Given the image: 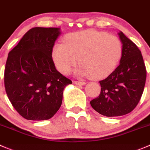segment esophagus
<instances>
[{"mask_svg":"<svg viewBox=\"0 0 150 150\" xmlns=\"http://www.w3.org/2000/svg\"><path fill=\"white\" fill-rule=\"evenodd\" d=\"M73 83L76 85H85L86 83L83 81H74Z\"/></svg>","mask_w":150,"mask_h":150,"instance_id":"esophagus-1","label":"esophagus"}]
</instances>
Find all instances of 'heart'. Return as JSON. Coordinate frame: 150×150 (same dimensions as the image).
Wrapping results in <instances>:
<instances>
[{
  "mask_svg": "<svg viewBox=\"0 0 150 150\" xmlns=\"http://www.w3.org/2000/svg\"><path fill=\"white\" fill-rule=\"evenodd\" d=\"M122 53L123 45L119 37L89 29L65 36L64 44L54 45L52 56L56 68L62 73L69 74L78 58L80 75L100 78L114 70Z\"/></svg>",
  "mask_w": 150,
  "mask_h": 150,
  "instance_id": "1",
  "label": "heart"
}]
</instances>
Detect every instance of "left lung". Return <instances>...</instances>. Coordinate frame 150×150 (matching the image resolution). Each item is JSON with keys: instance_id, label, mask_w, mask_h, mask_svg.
Instances as JSON below:
<instances>
[{"instance_id": "left-lung-1", "label": "left lung", "mask_w": 150, "mask_h": 150, "mask_svg": "<svg viewBox=\"0 0 150 150\" xmlns=\"http://www.w3.org/2000/svg\"><path fill=\"white\" fill-rule=\"evenodd\" d=\"M123 45L120 64L105 79L98 97L90 101L91 107L105 117L129 114L139 103L144 88L146 70L140 50L122 31L119 33Z\"/></svg>"}]
</instances>
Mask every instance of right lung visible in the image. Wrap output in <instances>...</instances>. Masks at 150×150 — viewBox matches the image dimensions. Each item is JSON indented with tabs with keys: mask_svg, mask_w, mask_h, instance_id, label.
<instances>
[{
	"mask_svg": "<svg viewBox=\"0 0 150 150\" xmlns=\"http://www.w3.org/2000/svg\"><path fill=\"white\" fill-rule=\"evenodd\" d=\"M58 28L30 29L8 53L4 70L6 92L13 107L28 120H49L62 103L72 81L55 67L52 58Z\"/></svg>",
	"mask_w": 150,
	"mask_h": 150,
	"instance_id": "1",
	"label": "right lung"
}]
</instances>
